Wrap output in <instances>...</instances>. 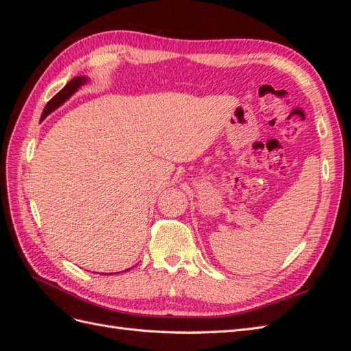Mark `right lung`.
<instances>
[{
	"mask_svg": "<svg viewBox=\"0 0 351 351\" xmlns=\"http://www.w3.org/2000/svg\"><path fill=\"white\" fill-rule=\"evenodd\" d=\"M83 83H86V77H82V76H80V77L71 79V80L66 84V86L62 88V89L56 95V97H52V98L48 101V104L45 105L44 111H42V117H40V119L44 120L49 112H52L56 108H58L61 104H64V102L71 97V95L82 86Z\"/></svg>",
	"mask_w": 351,
	"mask_h": 351,
	"instance_id": "right-lung-1",
	"label": "right lung"
}]
</instances>
